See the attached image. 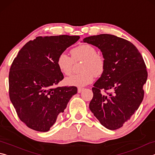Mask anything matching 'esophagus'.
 Returning a JSON list of instances; mask_svg holds the SVG:
<instances>
[{
  "label": "esophagus",
  "mask_w": 155,
  "mask_h": 155,
  "mask_svg": "<svg viewBox=\"0 0 155 155\" xmlns=\"http://www.w3.org/2000/svg\"><path fill=\"white\" fill-rule=\"evenodd\" d=\"M83 90V88L78 87V93H81V92H82Z\"/></svg>",
  "instance_id": "obj_1"
}]
</instances>
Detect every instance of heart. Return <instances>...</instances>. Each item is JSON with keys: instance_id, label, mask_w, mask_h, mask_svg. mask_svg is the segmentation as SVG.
Instances as JSON below:
<instances>
[{"instance_id": "b5f03b06", "label": "heart", "mask_w": 155, "mask_h": 155, "mask_svg": "<svg viewBox=\"0 0 155 155\" xmlns=\"http://www.w3.org/2000/svg\"><path fill=\"white\" fill-rule=\"evenodd\" d=\"M72 57L65 52L59 55L57 64L60 72L65 75H70L72 72L74 61L83 60L80 74H73L65 79L64 82L69 86L83 87L92 83L94 76L100 77L103 74L105 62L103 57L96 53V50L90 44H82L71 51Z\"/></svg>"}]
</instances>
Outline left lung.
<instances>
[{
	"mask_svg": "<svg viewBox=\"0 0 155 155\" xmlns=\"http://www.w3.org/2000/svg\"><path fill=\"white\" fill-rule=\"evenodd\" d=\"M98 48L105 62L103 74L94 84L90 109L101 124L109 130L122 127L143 101V86L148 72L143 57L133 44L118 37L101 34L83 39ZM101 89L114 93L103 95Z\"/></svg>",
	"mask_w": 155,
	"mask_h": 155,
	"instance_id": "8db88e82",
	"label": "left lung"
}]
</instances>
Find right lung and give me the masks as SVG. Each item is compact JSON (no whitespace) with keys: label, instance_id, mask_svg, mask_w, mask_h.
I'll return each instance as SVG.
<instances>
[{"label":"right lung","instance_id":"obj_1","mask_svg":"<svg viewBox=\"0 0 155 155\" xmlns=\"http://www.w3.org/2000/svg\"><path fill=\"white\" fill-rule=\"evenodd\" d=\"M79 36L38 37L20 49L9 74V98L22 122L47 132L64 111L77 88L54 87L64 78L57 64L59 55Z\"/></svg>","mask_w":155,"mask_h":155}]
</instances>
